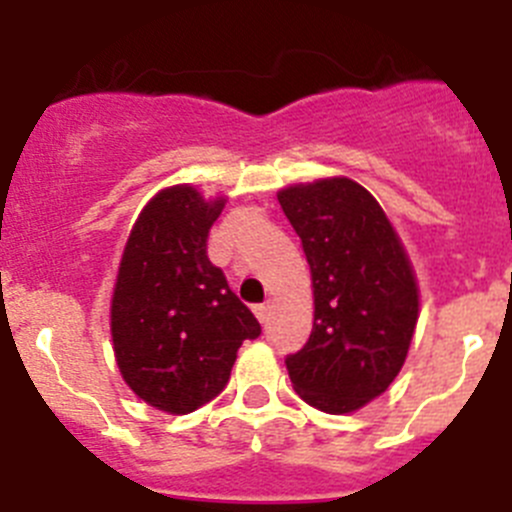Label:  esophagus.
Here are the masks:
<instances>
[{"instance_id": "esophagus-1", "label": "esophagus", "mask_w": 512, "mask_h": 512, "mask_svg": "<svg viewBox=\"0 0 512 512\" xmlns=\"http://www.w3.org/2000/svg\"><path fill=\"white\" fill-rule=\"evenodd\" d=\"M253 312H256V318L261 320V323H266V318H269V302H261V305L253 307Z\"/></svg>"}]
</instances>
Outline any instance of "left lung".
Returning a JSON list of instances; mask_svg holds the SVG:
<instances>
[{
  "mask_svg": "<svg viewBox=\"0 0 512 512\" xmlns=\"http://www.w3.org/2000/svg\"><path fill=\"white\" fill-rule=\"evenodd\" d=\"M312 274L315 323L284 359L297 395L323 413H354L400 374L418 323V287L400 238L351 179L279 192Z\"/></svg>",
  "mask_w": 512,
  "mask_h": 512,
  "instance_id": "left-lung-1",
  "label": "left lung"
}]
</instances>
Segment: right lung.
Segmentation results:
<instances>
[{
  "label": "right lung",
  "instance_id": "1",
  "mask_svg": "<svg viewBox=\"0 0 512 512\" xmlns=\"http://www.w3.org/2000/svg\"><path fill=\"white\" fill-rule=\"evenodd\" d=\"M223 200L187 184L158 192L135 220L112 295V343L130 390L187 415L225 390L235 354L259 320L207 259Z\"/></svg>",
  "mask_w": 512,
  "mask_h": 512
}]
</instances>
